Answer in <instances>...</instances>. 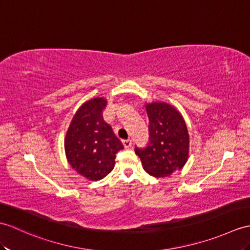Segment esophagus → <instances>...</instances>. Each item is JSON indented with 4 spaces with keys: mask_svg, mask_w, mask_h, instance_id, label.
<instances>
[{
    "mask_svg": "<svg viewBox=\"0 0 250 250\" xmlns=\"http://www.w3.org/2000/svg\"><path fill=\"white\" fill-rule=\"evenodd\" d=\"M123 145H124V147L125 148H131V146H132V141L131 139H125V141H123Z\"/></svg>",
    "mask_w": 250,
    "mask_h": 250,
    "instance_id": "1",
    "label": "esophagus"
}]
</instances>
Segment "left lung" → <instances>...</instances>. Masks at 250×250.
<instances>
[{
  "label": "left lung",
  "instance_id": "1",
  "mask_svg": "<svg viewBox=\"0 0 250 250\" xmlns=\"http://www.w3.org/2000/svg\"><path fill=\"white\" fill-rule=\"evenodd\" d=\"M149 119V145L135 149L143 168L150 176L169 177L182 169L189 153V135L183 116L171 104H145Z\"/></svg>",
  "mask_w": 250,
  "mask_h": 250
}]
</instances>
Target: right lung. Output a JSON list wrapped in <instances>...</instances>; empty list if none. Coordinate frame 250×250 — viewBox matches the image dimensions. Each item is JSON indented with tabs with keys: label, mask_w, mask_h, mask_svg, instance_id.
<instances>
[{
	"label": "right lung",
	"mask_w": 250,
	"mask_h": 250,
	"mask_svg": "<svg viewBox=\"0 0 250 250\" xmlns=\"http://www.w3.org/2000/svg\"><path fill=\"white\" fill-rule=\"evenodd\" d=\"M106 99L86 101L74 114L65 137L68 163L89 181H99L115 166L116 153L124 149L112 127L102 118Z\"/></svg>",
	"instance_id": "obj_1"
}]
</instances>
